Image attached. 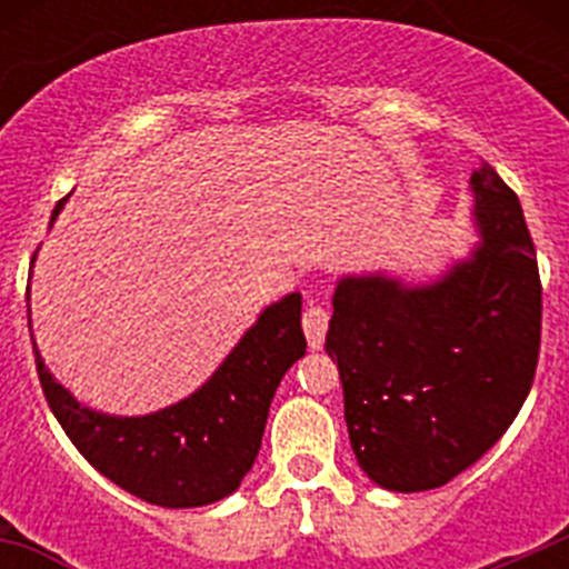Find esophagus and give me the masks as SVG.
I'll return each instance as SVG.
<instances>
[{"instance_id":"34e87169","label":"esophagus","mask_w":569,"mask_h":569,"mask_svg":"<svg viewBox=\"0 0 569 569\" xmlns=\"http://www.w3.org/2000/svg\"><path fill=\"white\" fill-rule=\"evenodd\" d=\"M328 310L319 308V305H310L308 310H305V316H301V325H305V336H308V345L313 347V350H321V345H325V333H328Z\"/></svg>"}]
</instances>
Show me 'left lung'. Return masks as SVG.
Instances as JSON below:
<instances>
[{"label":"left lung","mask_w":569,"mask_h":569,"mask_svg":"<svg viewBox=\"0 0 569 569\" xmlns=\"http://www.w3.org/2000/svg\"><path fill=\"white\" fill-rule=\"evenodd\" d=\"M481 244L439 281L345 276L325 350L345 421L379 487L421 492L476 465L519 416L541 347V279L519 196L481 164L470 179Z\"/></svg>","instance_id":"obj_1"}]
</instances>
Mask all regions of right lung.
Returning <instances> with one entry per match:
<instances>
[{
  "label": "right lung",
  "mask_w": 569,
  "mask_h": 569,
  "mask_svg": "<svg viewBox=\"0 0 569 569\" xmlns=\"http://www.w3.org/2000/svg\"><path fill=\"white\" fill-rule=\"evenodd\" d=\"M64 202L53 208L50 224ZM305 350L301 293H290L261 310L219 370L188 399L150 416H108L79 405L33 345L44 399L79 453L136 499L176 510L213 505L241 485L259 453L276 387Z\"/></svg>",
  "instance_id": "1"
}]
</instances>
